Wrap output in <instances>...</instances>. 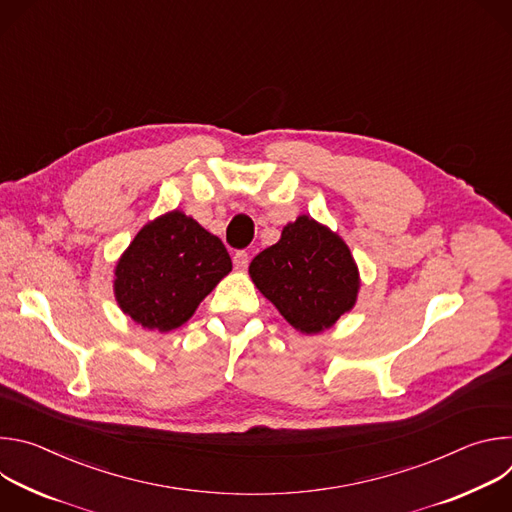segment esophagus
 I'll return each mask as SVG.
<instances>
[{
	"instance_id": "esophagus-1",
	"label": "esophagus",
	"mask_w": 512,
	"mask_h": 512,
	"mask_svg": "<svg viewBox=\"0 0 512 512\" xmlns=\"http://www.w3.org/2000/svg\"><path fill=\"white\" fill-rule=\"evenodd\" d=\"M249 261H251V257H249L247 251H237V253L233 255V263H235L237 269H247V267H249Z\"/></svg>"
}]
</instances>
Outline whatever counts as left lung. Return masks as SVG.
<instances>
[{"instance_id": "1", "label": "left lung", "mask_w": 512, "mask_h": 512, "mask_svg": "<svg viewBox=\"0 0 512 512\" xmlns=\"http://www.w3.org/2000/svg\"><path fill=\"white\" fill-rule=\"evenodd\" d=\"M249 275L279 314L304 334L332 328L356 304L360 277L348 245L312 216H298L261 251Z\"/></svg>"}]
</instances>
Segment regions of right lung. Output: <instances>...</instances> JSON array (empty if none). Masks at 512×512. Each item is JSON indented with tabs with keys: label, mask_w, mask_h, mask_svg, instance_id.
Listing matches in <instances>:
<instances>
[{
	"label": "right lung",
	"mask_w": 512,
	"mask_h": 512,
	"mask_svg": "<svg viewBox=\"0 0 512 512\" xmlns=\"http://www.w3.org/2000/svg\"><path fill=\"white\" fill-rule=\"evenodd\" d=\"M231 269L223 241L172 210L145 225L117 261L115 300L143 328L170 332L192 318Z\"/></svg>",
	"instance_id": "obj_1"
}]
</instances>
